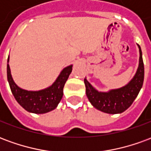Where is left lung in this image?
<instances>
[{"label": "left lung", "mask_w": 151, "mask_h": 151, "mask_svg": "<svg viewBox=\"0 0 151 151\" xmlns=\"http://www.w3.org/2000/svg\"><path fill=\"white\" fill-rule=\"evenodd\" d=\"M139 47V65L133 78L127 85L118 89L110 90L108 92L98 91L91 84L84 79L86 94L94 107L99 111L108 114L121 113L129 108L142 87L144 81V64L142 53Z\"/></svg>", "instance_id": "left-lung-1"}]
</instances>
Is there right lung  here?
I'll list each match as a JSON object with an SVG mask.
<instances>
[{
	"label": "right lung",
	"mask_w": 151,
	"mask_h": 151,
	"mask_svg": "<svg viewBox=\"0 0 151 151\" xmlns=\"http://www.w3.org/2000/svg\"><path fill=\"white\" fill-rule=\"evenodd\" d=\"M7 62V78L11 91L15 99L25 110L32 113L43 114L52 111L57 107L62 99L64 86L72 72V65L63 69L49 87L37 91H31L23 90L16 85L12 78L9 58Z\"/></svg>",
	"instance_id": "obj_1"
}]
</instances>
